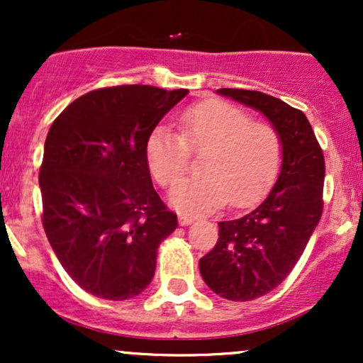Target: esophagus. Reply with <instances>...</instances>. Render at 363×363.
<instances>
[{"mask_svg": "<svg viewBox=\"0 0 363 363\" xmlns=\"http://www.w3.org/2000/svg\"><path fill=\"white\" fill-rule=\"evenodd\" d=\"M193 222H194L193 216H189V215H179V223L184 225V227H186V225H191Z\"/></svg>", "mask_w": 363, "mask_h": 363, "instance_id": "esophagus-1", "label": "esophagus"}]
</instances>
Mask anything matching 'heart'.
Returning <instances> with one entry per match:
<instances>
[{"label":"heart","mask_w":363,"mask_h":363,"mask_svg":"<svg viewBox=\"0 0 363 363\" xmlns=\"http://www.w3.org/2000/svg\"><path fill=\"white\" fill-rule=\"evenodd\" d=\"M181 135L155 128L145 147L147 164L160 186H174L187 167L189 153L201 155L199 176L184 179L170 191L179 211L205 215L230 203L256 201L277 177L281 140L272 124L256 123L240 107L208 101L187 109L179 119Z\"/></svg>","instance_id":"heart-1"}]
</instances>
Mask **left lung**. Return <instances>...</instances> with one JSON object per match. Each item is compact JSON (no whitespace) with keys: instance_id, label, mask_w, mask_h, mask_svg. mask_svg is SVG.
Instances as JSON below:
<instances>
[{"instance_id":"1","label":"left lung","mask_w":363,"mask_h":363,"mask_svg":"<svg viewBox=\"0 0 363 363\" xmlns=\"http://www.w3.org/2000/svg\"><path fill=\"white\" fill-rule=\"evenodd\" d=\"M216 91L264 114L281 140L273 189L251 211L220 222L216 245L199 259V273L216 295L247 302L277 289L301 259L323 213L326 167L302 111L262 91Z\"/></svg>"}]
</instances>
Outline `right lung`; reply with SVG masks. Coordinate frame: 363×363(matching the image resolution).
<instances>
[{"mask_svg":"<svg viewBox=\"0 0 363 363\" xmlns=\"http://www.w3.org/2000/svg\"><path fill=\"white\" fill-rule=\"evenodd\" d=\"M189 90L119 85L82 95L57 116L39 172L43 225L83 290L126 301L152 281L157 249L177 228L153 189L150 133Z\"/></svg>","mask_w":363,"mask_h":363,"instance_id":"obj_1","label":"right lung"}]
</instances>
